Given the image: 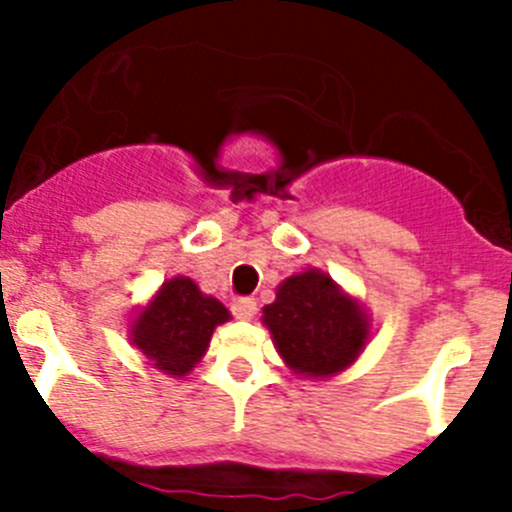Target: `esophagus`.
I'll return each mask as SVG.
<instances>
[{
    "label": "esophagus",
    "instance_id": "esophagus-1",
    "mask_svg": "<svg viewBox=\"0 0 512 512\" xmlns=\"http://www.w3.org/2000/svg\"><path fill=\"white\" fill-rule=\"evenodd\" d=\"M233 315L241 320H251L256 315V300L253 297H241V300L233 305Z\"/></svg>",
    "mask_w": 512,
    "mask_h": 512
}]
</instances>
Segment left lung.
<instances>
[{
  "mask_svg": "<svg viewBox=\"0 0 512 512\" xmlns=\"http://www.w3.org/2000/svg\"><path fill=\"white\" fill-rule=\"evenodd\" d=\"M264 323L289 369L305 377L346 369L369 336L359 305L320 271L289 277L277 289V300L264 307Z\"/></svg>",
  "mask_w": 512,
  "mask_h": 512,
  "instance_id": "obj_1",
  "label": "left lung"
}]
</instances>
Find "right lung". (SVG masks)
<instances>
[{
	"label": "right lung",
	"mask_w": 512,
	"mask_h": 512,
	"mask_svg": "<svg viewBox=\"0 0 512 512\" xmlns=\"http://www.w3.org/2000/svg\"><path fill=\"white\" fill-rule=\"evenodd\" d=\"M228 318L223 302L202 295L192 279L176 277L135 318L133 343L156 369L184 377L207 351L215 325Z\"/></svg>",
	"instance_id": "right-lung-1"
}]
</instances>
